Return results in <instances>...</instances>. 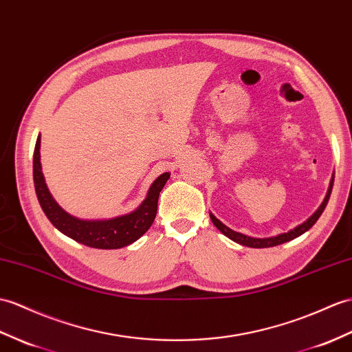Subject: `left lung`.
Returning <instances> with one entry per match:
<instances>
[{"instance_id": "obj_1", "label": "left lung", "mask_w": 352, "mask_h": 352, "mask_svg": "<svg viewBox=\"0 0 352 352\" xmlns=\"http://www.w3.org/2000/svg\"><path fill=\"white\" fill-rule=\"evenodd\" d=\"M333 182H334V175L331 177L329 190H327V195H325V198H324L322 204L320 206V208H318L315 213L306 220V222L296 226V228H294V230H291L288 232H283V234H279V235H276V236H267V239H255V236H249V235H244L241 232L232 231L231 228H228L226 225H223L219 219H216L211 213H210V219H211V222L214 223V226L217 228L220 232H222L223 235H226L228 239H231L232 241L239 243V244H243V246L255 248V249L279 246V244H282V243H287V241H291L294 239H297V236H300L301 234H305L306 231H309L310 228H312L316 223V220L320 219V216L322 214V211H324V208L327 206V202H329V199H330V193H331V189H333Z\"/></svg>"}]
</instances>
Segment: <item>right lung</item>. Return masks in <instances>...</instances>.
<instances>
[{"mask_svg":"<svg viewBox=\"0 0 352 352\" xmlns=\"http://www.w3.org/2000/svg\"><path fill=\"white\" fill-rule=\"evenodd\" d=\"M32 177H34L36 195L40 202V207L45 211L56 230L64 235L70 236L80 244L94 249H120L129 246L133 241L150 230L157 213V201L159 195L166 184L169 173L159 175L150 186L146 198L142 201L135 211L124 216H118L113 219L104 220H84L69 214L64 211L56 201L52 198L47 186L45 183V177L42 173V163H40V135L37 138L34 159H32Z\"/></svg>","mask_w":352,"mask_h":352,"instance_id":"obj_1","label":"right lung"}]
</instances>
